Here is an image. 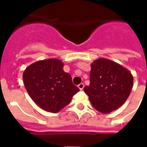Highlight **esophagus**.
Wrapping results in <instances>:
<instances>
[{
    "label": "esophagus",
    "instance_id": "obj_1",
    "mask_svg": "<svg viewBox=\"0 0 147 147\" xmlns=\"http://www.w3.org/2000/svg\"><path fill=\"white\" fill-rule=\"evenodd\" d=\"M78 87L80 88V90H83V87H84V84H83V83H80V84L78 85Z\"/></svg>",
    "mask_w": 147,
    "mask_h": 147
}]
</instances>
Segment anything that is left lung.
Wrapping results in <instances>:
<instances>
[{
    "label": "left lung",
    "instance_id": "1",
    "mask_svg": "<svg viewBox=\"0 0 147 147\" xmlns=\"http://www.w3.org/2000/svg\"><path fill=\"white\" fill-rule=\"evenodd\" d=\"M132 85L133 77L129 71L102 58L91 64L90 85L83 90L97 110L109 113L126 102Z\"/></svg>",
    "mask_w": 147,
    "mask_h": 147
}]
</instances>
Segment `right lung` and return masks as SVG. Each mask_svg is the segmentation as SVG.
<instances>
[{
	"label": "right lung",
	"mask_w": 147,
	"mask_h": 147,
	"mask_svg": "<svg viewBox=\"0 0 147 147\" xmlns=\"http://www.w3.org/2000/svg\"><path fill=\"white\" fill-rule=\"evenodd\" d=\"M63 67L57 59H48L35 62L24 71L23 79L27 93L44 110L57 113L80 90Z\"/></svg>",
	"instance_id": "1"
}]
</instances>
